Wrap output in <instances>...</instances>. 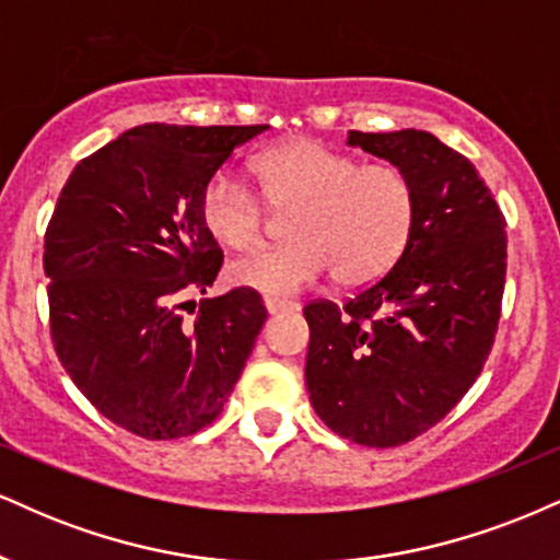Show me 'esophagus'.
Returning <instances> with one entry per match:
<instances>
[{
	"label": "esophagus",
	"instance_id": "34e87169",
	"mask_svg": "<svg viewBox=\"0 0 560 560\" xmlns=\"http://www.w3.org/2000/svg\"><path fill=\"white\" fill-rule=\"evenodd\" d=\"M265 306L269 314H280V312H295L299 304L295 301H285V299H278V295H265Z\"/></svg>",
	"mask_w": 560,
	"mask_h": 560
}]
</instances>
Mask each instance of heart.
I'll return each mask as SVG.
<instances>
[{
    "label": "heart",
    "instance_id": "obj_1",
    "mask_svg": "<svg viewBox=\"0 0 560 560\" xmlns=\"http://www.w3.org/2000/svg\"><path fill=\"white\" fill-rule=\"evenodd\" d=\"M259 194L288 217L291 243L248 252L228 267L235 285L291 295L327 269L340 285H366L396 267L413 238L419 196L400 164L370 162L319 141H288L254 160ZM246 183L217 173L201 190L207 233L228 248H248L265 230V203Z\"/></svg>",
    "mask_w": 560,
    "mask_h": 560
}]
</instances>
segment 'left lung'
<instances>
[{
  "instance_id": "left-lung-1",
  "label": "left lung",
  "mask_w": 560,
  "mask_h": 560,
  "mask_svg": "<svg viewBox=\"0 0 560 560\" xmlns=\"http://www.w3.org/2000/svg\"><path fill=\"white\" fill-rule=\"evenodd\" d=\"M348 147L413 177V238L390 272L343 306L312 301L306 387L319 419L370 448H396L466 396L495 343L505 217L475 164L424 130L348 133Z\"/></svg>"
}]
</instances>
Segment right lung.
<instances>
[{
  "instance_id": "obj_1",
  "label": "right lung",
  "mask_w": 560,
  "mask_h": 560,
  "mask_svg": "<svg viewBox=\"0 0 560 560\" xmlns=\"http://www.w3.org/2000/svg\"><path fill=\"white\" fill-rule=\"evenodd\" d=\"M261 130L130 128L75 164L46 225L57 357L91 406L138 438H188L212 424L265 325L252 288L203 299L190 322L177 314L222 267L201 222V190Z\"/></svg>"
}]
</instances>
